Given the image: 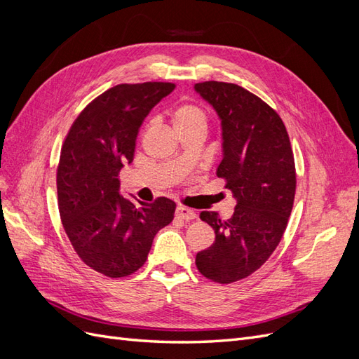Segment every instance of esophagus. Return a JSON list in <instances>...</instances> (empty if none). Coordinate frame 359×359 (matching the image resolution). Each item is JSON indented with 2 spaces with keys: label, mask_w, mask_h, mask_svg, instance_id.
<instances>
[{
  "label": "esophagus",
  "mask_w": 359,
  "mask_h": 359,
  "mask_svg": "<svg viewBox=\"0 0 359 359\" xmlns=\"http://www.w3.org/2000/svg\"><path fill=\"white\" fill-rule=\"evenodd\" d=\"M175 214H177V217L178 219H182V220H194L198 217V214L194 212L193 210H190V208H187V206H177V210H175Z\"/></svg>",
  "instance_id": "34e87169"
}]
</instances>
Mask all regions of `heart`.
<instances>
[{"instance_id":"obj_1","label":"heart","mask_w":359,"mask_h":359,"mask_svg":"<svg viewBox=\"0 0 359 359\" xmlns=\"http://www.w3.org/2000/svg\"><path fill=\"white\" fill-rule=\"evenodd\" d=\"M172 121L175 130L181 127H194V126L206 127V115L198 104L182 103L172 111Z\"/></svg>"}]
</instances>
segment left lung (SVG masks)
<instances>
[{"label": "left lung", "mask_w": 359, "mask_h": 359, "mask_svg": "<svg viewBox=\"0 0 359 359\" xmlns=\"http://www.w3.org/2000/svg\"><path fill=\"white\" fill-rule=\"evenodd\" d=\"M222 126L223 158L217 177L236 201L223 220L202 211L215 232L214 244L196 255L199 273L227 285L253 274L273 255L283 236L295 199V160L278 114L243 86L226 82L194 85Z\"/></svg>", "instance_id": "left-lung-1"}]
</instances>
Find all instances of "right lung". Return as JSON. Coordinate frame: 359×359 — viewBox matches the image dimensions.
I'll return each mask as SVG.
<instances>
[{
  "label": "right lung",
  "instance_id": "add662e5",
  "mask_svg": "<svg viewBox=\"0 0 359 359\" xmlns=\"http://www.w3.org/2000/svg\"><path fill=\"white\" fill-rule=\"evenodd\" d=\"M175 83L116 85L76 118L57 170L61 222L74 252L90 268L118 278L145 264L156 233L173 220L175 202H133L118 175L133 161L136 137L151 109Z\"/></svg>",
  "mask_w": 359,
  "mask_h": 359
}]
</instances>
